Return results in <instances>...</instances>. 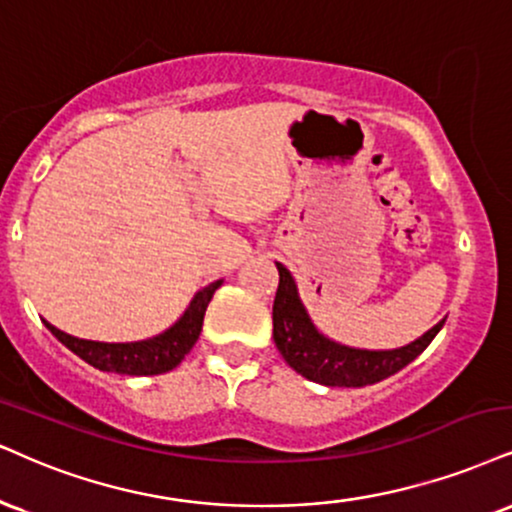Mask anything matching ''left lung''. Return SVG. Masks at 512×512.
<instances>
[{
  "label": "left lung",
  "instance_id": "obj_1",
  "mask_svg": "<svg viewBox=\"0 0 512 512\" xmlns=\"http://www.w3.org/2000/svg\"><path fill=\"white\" fill-rule=\"evenodd\" d=\"M275 266L280 270V285H277L273 304L275 346L289 368L311 382L325 384V387H368V384L387 380L389 375L415 361L444 327V320H441L415 342L389 351L353 349V346L339 344L313 325L292 273L282 263H275Z\"/></svg>",
  "mask_w": 512,
  "mask_h": 512
}]
</instances>
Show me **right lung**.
Listing matches in <instances>:
<instances>
[{
  "instance_id": "right-lung-1",
  "label": "right lung",
  "mask_w": 512,
  "mask_h": 512,
  "mask_svg": "<svg viewBox=\"0 0 512 512\" xmlns=\"http://www.w3.org/2000/svg\"><path fill=\"white\" fill-rule=\"evenodd\" d=\"M223 285V280L211 282V285L199 289L194 299L189 301L185 313L175 320L168 330H163L156 337L142 339V342H92V339H78L73 334H66L56 330L52 323L44 320L47 330L54 334L63 346H68L75 356L82 361L90 363L92 368L104 372H118V375H163V372L178 368L182 358L192 351L197 344L201 325H204V313L208 308V301L213 299V292Z\"/></svg>"
}]
</instances>
